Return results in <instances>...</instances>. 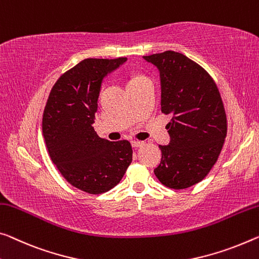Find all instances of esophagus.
<instances>
[{
  "instance_id": "esophagus-1",
  "label": "esophagus",
  "mask_w": 259,
  "mask_h": 259,
  "mask_svg": "<svg viewBox=\"0 0 259 259\" xmlns=\"http://www.w3.org/2000/svg\"><path fill=\"white\" fill-rule=\"evenodd\" d=\"M143 145H145V142L143 141H138V140L132 141V146L134 147V148H139V147H142Z\"/></svg>"
}]
</instances>
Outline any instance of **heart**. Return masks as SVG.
Returning <instances> with one entry per match:
<instances>
[{"instance_id":"b5f03b06","label":"heart","mask_w":259,"mask_h":259,"mask_svg":"<svg viewBox=\"0 0 259 259\" xmlns=\"http://www.w3.org/2000/svg\"><path fill=\"white\" fill-rule=\"evenodd\" d=\"M140 78H143V76H140V75H137V76H133L132 78L130 79V82H134V81H138V79H140ZM128 82V83H130Z\"/></svg>"}]
</instances>
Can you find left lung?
I'll return each instance as SVG.
<instances>
[{"label":"left lung","mask_w":259,"mask_h":259,"mask_svg":"<svg viewBox=\"0 0 259 259\" xmlns=\"http://www.w3.org/2000/svg\"><path fill=\"white\" fill-rule=\"evenodd\" d=\"M160 71L161 110L171 114L170 142L160 146L155 176L163 185L182 190L207 176L221 153L227 118L219 89L202 67L174 51L146 55Z\"/></svg>","instance_id":"left-lung-1"}]
</instances>
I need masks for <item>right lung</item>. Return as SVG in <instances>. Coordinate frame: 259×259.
<instances>
[{
  "mask_svg": "<svg viewBox=\"0 0 259 259\" xmlns=\"http://www.w3.org/2000/svg\"><path fill=\"white\" fill-rule=\"evenodd\" d=\"M127 60L84 59L52 88L42 116V135L52 162L75 188L104 193L121 181L132 162L127 140L99 138L93 124L103 79Z\"/></svg>",
  "mask_w": 259,
  "mask_h": 259,
  "instance_id": "right-lung-1",
  "label": "right lung"
}]
</instances>
